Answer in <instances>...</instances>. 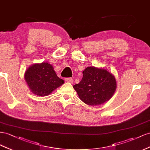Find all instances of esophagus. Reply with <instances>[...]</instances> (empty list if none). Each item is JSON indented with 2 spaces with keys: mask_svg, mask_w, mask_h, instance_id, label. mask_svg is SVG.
I'll return each instance as SVG.
<instances>
[{
  "mask_svg": "<svg viewBox=\"0 0 150 150\" xmlns=\"http://www.w3.org/2000/svg\"><path fill=\"white\" fill-rule=\"evenodd\" d=\"M65 80L67 82H70V83H73V79L71 78H66Z\"/></svg>",
  "mask_w": 150,
  "mask_h": 150,
  "instance_id": "34e87169",
  "label": "esophagus"
}]
</instances>
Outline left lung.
<instances>
[{"label": "left lung", "instance_id": "8db88e82", "mask_svg": "<svg viewBox=\"0 0 150 150\" xmlns=\"http://www.w3.org/2000/svg\"><path fill=\"white\" fill-rule=\"evenodd\" d=\"M73 87L85 104L96 106L111 99L117 83L115 76L108 70L92 66L85 68L82 80Z\"/></svg>", "mask_w": 150, "mask_h": 150}]
</instances>
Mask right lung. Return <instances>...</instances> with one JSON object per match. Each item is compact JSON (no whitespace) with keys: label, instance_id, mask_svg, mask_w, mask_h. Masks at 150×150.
Here are the masks:
<instances>
[{"label":"right lung","instance_id":"obj_1","mask_svg":"<svg viewBox=\"0 0 150 150\" xmlns=\"http://www.w3.org/2000/svg\"><path fill=\"white\" fill-rule=\"evenodd\" d=\"M24 79L31 92L38 96L45 97L52 93L64 83L48 62L35 63L30 66L24 74Z\"/></svg>","mask_w":150,"mask_h":150}]
</instances>
